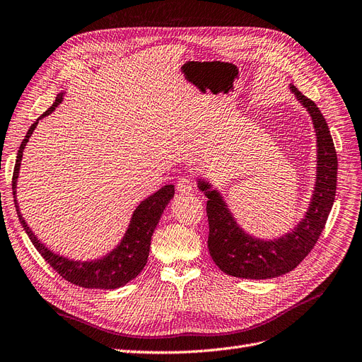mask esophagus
Instances as JSON below:
<instances>
[{
	"mask_svg": "<svg viewBox=\"0 0 362 362\" xmlns=\"http://www.w3.org/2000/svg\"><path fill=\"white\" fill-rule=\"evenodd\" d=\"M192 190H193V185H192V181L189 178H184L182 177V178H180L177 181V192L178 193L187 196V194L192 193Z\"/></svg>",
	"mask_w": 362,
	"mask_h": 362,
	"instance_id": "esophagus-1",
	"label": "esophagus"
}]
</instances>
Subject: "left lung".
<instances>
[{"label": "left lung", "mask_w": 362, "mask_h": 362, "mask_svg": "<svg viewBox=\"0 0 362 362\" xmlns=\"http://www.w3.org/2000/svg\"><path fill=\"white\" fill-rule=\"evenodd\" d=\"M308 112L316 133V180L304 217L296 226L274 240H262L245 232L236 221L226 199L205 177H196L197 189L208 197V248L216 265L228 276L238 279H274L292 271L311 252L325 228L337 190V153L322 112L289 85Z\"/></svg>", "instance_id": "left-lung-1"}]
</instances>
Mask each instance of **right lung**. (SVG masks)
I'll list each match as a JSON object with an SVG mask.
<instances>
[{"label": "right lung", "instance_id": "1", "mask_svg": "<svg viewBox=\"0 0 362 362\" xmlns=\"http://www.w3.org/2000/svg\"><path fill=\"white\" fill-rule=\"evenodd\" d=\"M64 94L66 91H61L57 95L55 103L28 129L27 136H25V139L19 146L13 180H11V189H13V201L16 206V213L23 230L27 232L28 238L31 240L33 245L37 248V252L43 256V259L59 274L62 279L86 289H118V288H122V286H126L133 279L138 277V274L146 265L153 233L157 228L161 214H163L165 208L170 202L173 194H175V187L172 184H168L165 187H161L160 190H157L151 196L144 199V201L133 211L130 223L126 232H124L121 241L105 256L91 259V260H76V259H70L59 253H55L54 250H51V248L46 247L39 238H37L33 229L28 226V223L25 221L23 216L21 214L16 189H18L21 161H22L23 149L27 146V142L30 141L31 134L35 130L39 121L52 114V112L57 109V106L62 102Z\"/></svg>", "mask_w": 362, "mask_h": 362}]
</instances>
